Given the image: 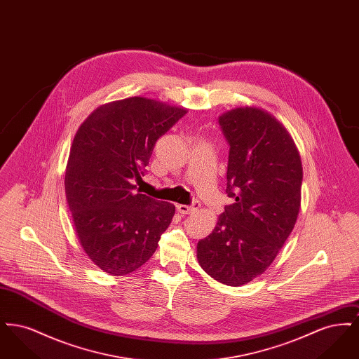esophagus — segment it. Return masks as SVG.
<instances>
[{"instance_id":"34e87169","label":"esophagus","mask_w":359,"mask_h":359,"mask_svg":"<svg viewBox=\"0 0 359 359\" xmlns=\"http://www.w3.org/2000/svg\"><path fill=\"white\" fill-rule=\"evenodd\" d=\"M199 205H201V203L198 201H195L192 205H177L176 207H177V211L182 212V214H192V212H195L199 208Z\"/></svg>"}]
</instances>
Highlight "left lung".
I'll return each instance as SVG.
<instances>
[{"label": "left lung", "instance_id": "left-lung-1", "mask_svg": "<svg viewBox=\"0 0 359 359\" xmlns=\"http://www.w3.org/2000/svg\"><path fill=\"white\" fill-rule=\"evenodd\" d=\"M229 142L226 205L212 233L196 248L214 280L239 287L264 273L300 210L303 167L285 126L259 107H237L219 117Z\"/></svg>", "mask_w": 359, "mask_h": 359}]
</instances>
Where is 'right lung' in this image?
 Instances as JSON below:
<instances>
[{
	"instance_id": "obj_1",
	"label": "right lung",
	"mask_w": 359,
	"mask_h": 359,
	"mask_svg": "<svg viewBox=\"0 0 359 359\" xmlns=\"http://www.w3.org/2000/svg\"><path fill=\"white\" fill-rule=\"evenodd\" d=\"M187 109L144 97L104 103L79 126L65 175L74 227L88 258L111 276L132 273L157 249L175 205L137 194L156 141Z\"/></svg>"
}]
</instances>
